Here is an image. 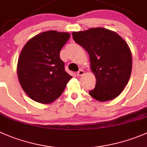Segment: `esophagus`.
<instances>
[{
    "mask_svg": "<svg viewBox=\"0 0 147 147\" xmlns=\"http://www.w3.org/2000/svg\"><path fill=\"white\" fill-rule=\"evenodd\" d=\"M84 71L82 70V69H80V70L76 73V75L78 76H81L84 75Z\"/></svg>",
    "mask_w": 147,
    "mask_h": 147,
    "instance_id": "1",
    "label": "esophagus"
}]
</instances>
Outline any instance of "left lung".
I'll use <instances>...</instances> for the list:
<instances>
[{"instance_id":"left-lung-1","label":"left lung","mask_w":147,"mask_h":147,"mask_svg":"<svg viewBox=\"0 0 147 147\" xmlns=\"http://www.w3.org/2000/svg\"><path fill=\"white\" fill-rule=\"evenodd\" d=\"M72 36L90 57L96 84L89 94L99 101L118 96L131 72V54L127 44L117 33L102 28L74 32Z\"/></svg>"}]
</instances>
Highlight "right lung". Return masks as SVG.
I'll list each match as a JSON object with an SVG mask.
<instances>
[{
	"label": "right lung",
	"mask_w": 147,
	"mask_h": 147,
	"mask_svg": "<svg viewBox=\"0 0 147 147\" xmlns=\"http://www.w3.org/2000/svg\"><path fill=\"white\" fill-rule=\"evenodd\" d=\"M69 37L67 32H44L24 46L18 59V79L33 100L41 103L53 102L62 94L72 78L60 59V51Z\"/></svg>",
	"instance_id": "obj_1"
}]
</instances>
